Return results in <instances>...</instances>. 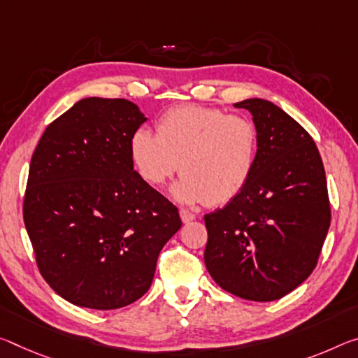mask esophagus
Instances as JSON below:
<instances>
[{
	"label": "esophagus",
	"instance_id": "esophagus-1",
	"mask_svg": "<svg viewBox=\"0 0 358 358\" xmlns=\"http://www.w3.org/2000/svg\"><path fill=\"white\" fill-rule=\"evenodd\" d=\"M180 218H181V221H183V223H189V221L196 220V215L189 212V210H186V208H180Z\"/></svg>",
	"mask_w": 358,
	"mask_h": 358
}]
</instances>
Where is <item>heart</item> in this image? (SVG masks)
Returning <instances> with one entry per match:
<instances>
[{
  "label": "heart",
  "mask_w": 358,
  "mask_h": 358,
  "mask_svg": "<svg viewBox=\"0 0 358 358\" xmlns=\"http://www.w3.org/2000/svg\"><path fill=\"white\" fill-rule=\"evenodd\" d=\"M130 157L141 180L162 186L180 169L173 196L221 206L239 196L257 167L259 135L252 119L220 108L181 105L164 113L156 135L132 134Z\"/></svg>",
  "instance_id": "b5f03b06"
}]
</instances>
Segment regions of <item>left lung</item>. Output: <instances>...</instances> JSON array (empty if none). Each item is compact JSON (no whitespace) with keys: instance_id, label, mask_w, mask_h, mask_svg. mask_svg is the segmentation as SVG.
Wrapping results in <instances>:
<instances>
[{"instance_id":"1","label":"left lung","mask_w":358,"mask_h":358,"mask_svg":"<svg viewBox=\"0 0 358 358\" xmlns=\"http://www.w3.org/2000/svg\"><path fill=\"white\" fill-rule=\"evenodd\" d=\"M234 106L258 129L257 167L228 206L203 217V261L213 280L236 296L274 301L308 279L331 221L325 169L308 130L263 99Z\"/></svg>"}]
</instances>
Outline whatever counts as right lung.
Instances as JSON below:
<instances>
[{
    "instance_id": "right-lung-1",
    "label": "right lung",
    "mask_w": 358,
    "mask_h": 358,
    "mask_svg": "<svg viewBox=\"0 0 358 358\" xmlns=\"http://www.w3.org/2000/svg\"><path fill=\"white\" fill-rule=\"evenodd\" d=\"M146 121L126 99L89 97L49 124L33 151L24 221L38 269L71 304L119 309L150 290L178 208L134 170Z\"/></svg>"
}]
</instances>
